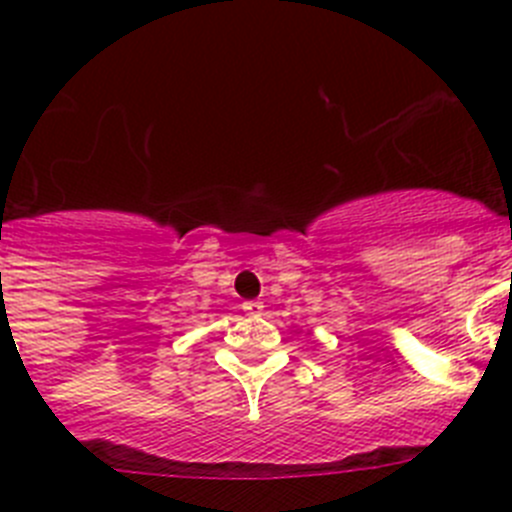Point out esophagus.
Masks as SVG:
<instances>
[{"instance_id":"1","label":"esophagus","mask_w":512,"mask_h":512,"mask_svg":"<svg viewBox=\"0 0 512 512\" xmlns=\"http://www.w3.org/2000/svg\"><path fill=\"white\" fill-rule=\"evenodd\" d=\"M243 312H246V315H251V318H259L261 312H264V305H261L259 300H248V302H243Z\"/></svg>"}]
</instances>
